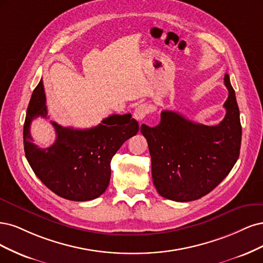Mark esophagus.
Here are the masks:
<instances>
[{"mask_svg": "<svg viewBox=\"0 0 263 263\" xmlns=\"http://www.w3.org/2000/svg\"><path fill=\"white\" fill-rule=\"evenodd\" d=\"M148 112H149V107L146 104H141L137 108H135L134 112H133V117L138 121H142Z\"/></svg>", "mask_w": 263, "mask_h": 263, "instance_id": "1", "label": "esophagus"}]
</instances>
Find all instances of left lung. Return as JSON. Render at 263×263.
<instances>
[{
  "mask_svg": "<svg viewBox=\"0 0 263 263\" xmlns=\"http://www.w3.org/2000/svg\"><path fill=\"white\" fill-rule=\"evenodd\" d=\"M224 83L228 97L226 116L219 124L196 123L164 110L158 125H141L148 144L153 182L162 197L177 202L198 200L217 187L238 159L239 108L228 74Z\"/></svg>",
  "mask_w": 263,
  "mask_h": 263,
  "instance_id": "obj_1",
  "label": "left lung"
}]
</instances>
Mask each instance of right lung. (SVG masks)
<instances>
[{"instance_id":"right-lung-1","label":"right lung","mask_w":263,"mask_h":263,"mask_svg":"<svg viewBox=\"0 0 263 263\" xmlns=\"http://www.w3.org/2000/svg\"><path fill=\"white\" fill-rule=\"evenodd\" d=\"M48 119L42 80L33 89L24 123V149L28 163L47 188L71 201H89L103 194L110 181V162L122 144L139 131L130 114L111 115L90 129L66 128L51 121L55 141L47 148L32 143L30 124Z\"/></svg>"}]
</instances>
